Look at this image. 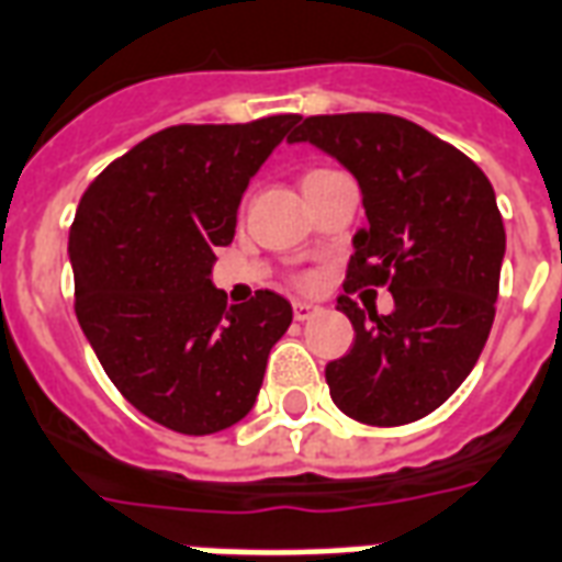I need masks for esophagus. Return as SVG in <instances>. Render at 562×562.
Here are the masks:
<instances>
[{
    "instance_id": "esophagus-1",
    "label": "esophagus",
    "mask_w": 562,
    "mask_h": 562,
    "mask_svg": "<svg viewBox=\"0 0 562 562\" xmlns=\"http://www.w3.org/2000/svg\"><path fill=\"white\" fill-rule=\"evenodd\" d=\"M318 312H321L318 306H312V303H306V300H297V303H294V318H297V321L315 318Z\"/></svg>"
}]
</instances>
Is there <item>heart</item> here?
Instances as JSON below:
<instances>
[{
	"label": "heart",
	"instance_id": "1",
	"mask_svg": "<svg viewBox=\"0 0 562 562\" xmlns=\"http://www.w3.org/2000/svg\"><path fill=\"white\" fill-rule=\"evenodd\" d=\"M315 173H318V170H315ZM310 177H312V173H310Z\"/></svg>",
	"mask_w": 562,
	"mask_h": 562
}]
</instances>
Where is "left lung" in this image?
Segmentation results:
<instances>
[{
    "label": "left lung",
    "mask_w": 562,
    "mask_h": 562,
    "mask_svg": "<svg viewBox=\"0 0 562 562\" xmlns=\"http://www.w3.org/2000/svg\"><path fill=\"white\" fill-rule=\"evenodd\" d=\"M289 144H315L362 188L368 226L353 235L345 291L389 284L396 310L338 312L353 348L327 366L336 406L371 427L418 422L471 374L490 338L504 262V221L481 167L395 114L300 117Z\"/></svg>",
    "instance_id": "1"
}]
</instances>
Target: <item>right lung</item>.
<instances>
[{
	"instance_id": "right-lung-1",
	"label": "right lung",
	"mask_w": 562,
	"mask_h": 562,
	"mask_svg": "<svg viewBox=\"0 0 562 562\" xmlns=\"http://www.w3.org/2000/svg\"><path fill=\"white\" fill-rule=\"evenodd\" d=\"M297 114L161 128L93 179L70 226L76 318L117 392L186 436L250 413L268 353L291 324L273 291L226 306L214 250Z\"/></svg>"
}]
</instances>
